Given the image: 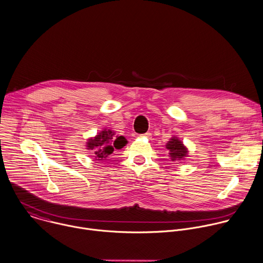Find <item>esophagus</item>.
<instances>
[{"label":"esophagus","instance_id":"1","mask_svg":"<svg viewBox=\"0 0 263 263\" xmlns=\"http://www.w3.org/2000/svg\"><path fill=\"white\" fill-rule=\"evenodd\" d=\"M141 137H145V138H151V136H152V134L149 133V132H146V133H144V134H142V135H140Z\"/></svg>","mask_w":263,"mask_h":263}]
</instances>
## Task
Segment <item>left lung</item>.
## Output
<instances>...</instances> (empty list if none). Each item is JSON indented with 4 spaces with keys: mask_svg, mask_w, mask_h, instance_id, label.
Listing matches in <instances>:
<instances>
[{
    "mask_svg": "<svg viewBox=\"0 0 263 263\" xmlns=\"http://www.w3.org/2000/svg\"><path fill=\"white\" fill-rule=\"evenodd\" d=\"M166 148L169 151V157L171 161H180L184 160L188 156V148L184 145L178 137L173 136L166 143Z\"/></svg>",
    "mask_w": 263,
    "mask_h": 263,
    "instance_id": "obj_1",
    "label": "left lung"
}]
</instances>
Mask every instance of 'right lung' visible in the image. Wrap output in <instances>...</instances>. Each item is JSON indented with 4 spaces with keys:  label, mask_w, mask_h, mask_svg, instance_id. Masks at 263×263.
<instances>
[{
    "label": "right lung",
    "mask_w": 263,
    "mask_h": 263,
    "mask_svg": "<svg viewBox=\"0 0 263 263\" xmlns=\"http://www.w3.org/2000/svg\"><path fill=\"white\" fill-rule=\"evenodd\" d=\"M116 133L110 129H104L95 137H91L86 141V148L93 152L95 160H104L115 148L121 149L127 144L124 136H115Z\"/></svg>",
    "instance_id": "1"
}]
</instances>
